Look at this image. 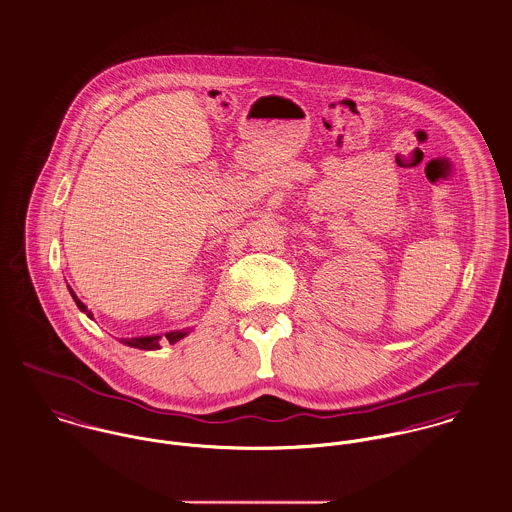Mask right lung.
Segmentation results:
<instances>
[{
	"label": "right lung",
	"instance_id": "obj_1",
	"mask_svg": "<svg viewBox=\"0 0 512 512\" xmlns=\"http://www.w3.org/2000/svg\"><path fill=\"white\" fill-rule=\"evenodd\" d=\"M69 288V292L73 295L74 303H76V307L82 311V313H86V317H90V319H94V315H92V311L76 297V293L73 292V288L71 286H67ZM193 329H181V331H169V333H165L163 337L169 341V343H177V341H181L183 337H187L189 333H191ZM159 341H161V335H146V337H132V339H124L122 343L124 345H128V347H134V349H142V351H157V349H161V345H159Z\"/></svg>",
	"mask_w": 512,
	"mask_h": 512
}]
</instances>
